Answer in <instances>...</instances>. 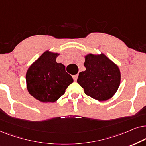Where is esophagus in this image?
Here are the masks:
<instances>
[{
    "mask_svg": "<svg viewBox=\"0 0 146 146\" xmlns=\"http://www.w3.org/2000/svg\"><path fill=\"white\" fill-rule=\"evenodd\" d=\"M73 79H74V81H77V78H78V75H73Z\"/></svg>",
    "mask_w": 146,
    "mask_h": 146,
    "instance_id": "esophagus-1",
    "label": "esophagus"
}]
</instances>
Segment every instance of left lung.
I'll return each instance as SVG.
<instances>
[{"label":"left lung","mask_w":146,"mask_h":146,"mask_svg":"<svg viewBox=\"0 0 146 146\" xmlns=\"http://www.w3.org/2000/svg\"><path fill=\"white\" fill-rule=\"evenodd\" d=\"M86 70L80 72L77 83L85 93L95 100L106 101L117 91L121 81L118 66L104 54H88L85 57Z\"/></svg>","instance_id":"obj_1"}]
</instances>
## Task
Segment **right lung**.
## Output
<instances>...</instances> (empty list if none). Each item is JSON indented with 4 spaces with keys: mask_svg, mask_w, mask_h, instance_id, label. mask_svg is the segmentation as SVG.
Masks as SVG:
<instances>
[{
    "mask_svg": "<svg viewBox=\"0 0 146 146\" xmlns=\"http://www.w3.org/2000/svg\"><path fill=\"white\" fill-rule=\"evenodd\" d=\"M59 54L46 51L27 70V88L29 93L41 102H55L65 92L73 79L65 65L56 62Z\"/></svg>",
    "mask_w": 146,
    "mask_h": 146,
    "instance_id": "1",
    "label": "right lung"
}]
</instances>
